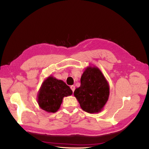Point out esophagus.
Returning <instances> with one entry per match:
<instances>
[{"mask_svg": "<svg viewBox=\"0 0 149 149\" xmlns=\"http://www.w3.org/2000/svg\"><path fill=\"white\" fill-rule=\"evenodd\" d=\"M70 88H71V90H72V92H74V90H75V86H74V85H71V86H70Z\"/></svg>", "mask_w": 149, "mask_h": 149, "instance_id": "34e87169", "label": "esophagus"}]
</instances>
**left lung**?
<instances>
[{"label": "left lung", "mask_w": 149, "mask_h": 149, "mask_svg": "<svg viewBox=\"0 0 149 149\" xmlns=\"http://www.w3.org/2000/svg\"><path fill=\"white\" fill-rule=\"evenodd\" d=\"M80 82L74 95L81 108L88 113L102 111L109 96V85L102 71L96 66H88L81 76Z\"/></svg>", "instance_id": "8db88e82"}]
</instances>
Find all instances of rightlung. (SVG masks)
Returning <instances> with one entry per match:
<instances>
[{
    "instance_id": "right-lung-1",
    "label": "right lung",
    "mask_w": 149,
    "mask_h": 149,
    "mask_svg": "<svg viewBox=\"0 0 149 149\" xmlns=\"http://www.w3.org/2000/svg\"><path fill=\"white\" fill-rule=\"evenodd\" d=\"M72 94L68 85L61 80L49 76L42 83L37 95L39 107L47 113H56L60 108L64 97Z\"/></svg>"
}]
</instances>
